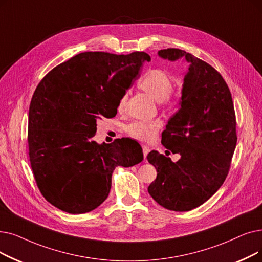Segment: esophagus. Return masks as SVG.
I'll use <instances>...</instances> for the list:
<instances>
[{
    "label": "esophagus",
    "mask_w": 262,
    "mask_h": 262,
    "mask_svg": "<svg viewBox=\"0 0 262 262\" xmlns=\"http://www.w3.org/2000/svg\"><path fill=\"white\" fill-rule=\"evenodd\" d=\"M142 152H143V157H144V159H145L147 153L150 152V147L146 146V145H143V146H142Z\"/></svg>",
    "instance_id": "obj_1"
}]
</instances>
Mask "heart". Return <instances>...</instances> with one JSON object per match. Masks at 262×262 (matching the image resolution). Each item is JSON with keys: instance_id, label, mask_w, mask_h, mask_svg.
Listing matches in <instances>:
<instances>
[{"instance_id": "b5f03b06", "label": "heart", "mask_w": 262, "mask_h": 262, "mask_svg": "<svg viewBox=\"0 0 262 262\" xmlns=\"http://www.w3.org/2000/svg\"><path fill=\"white\" fill-rule=\"evenodd\" d=\"M138 86L149 94L154 100L159 101L165 108L176 107L181 98V91L172 86V79L170 75L159 68H152L147 71L140 79ZM127 94H123L118 103V110L122 111L126 104ZM162 121L155 120L151 122L135 121L126 126V133L130 137L139 141L150 143L153 142L159 129L162 128Z\"/></svg>"}]
</instances>
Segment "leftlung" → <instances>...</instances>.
<instances>
[{"label": "left lung", "instance_id": "1", "mask_svg": "<svg viewBox=\"0 0 262 262\" xmlns=\"http://www.w3.org/2000/svg\"><path fill=\"white\" fill-rule=\"evenodd\" d=\"M158 54L171 61L185 56L190 66L181 107L162 134L163 145L181 158L173 163L157 151L147 154L157 171L147 190L159 206L185 212L210 199L228 176L237 140L235 112L228 85L209 63L176 48Z\"/></svg>", "mask_w": 262, "mask_h": 262}]
</instances>
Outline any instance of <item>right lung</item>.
<instances>
[{"mask_svg":"<svg viewBox=\"0 0 262 262\" xmlns=\"http://www.w3.org/2000/svg\"><path fill=\"white\" fill-rule=\"evenodd\" d=\"M145 52L79 53L45 76L33 94L28 125L29 156L36 185L52 206L71 214L92 211L111 188L116 167H132L143 159L137 142L93 140L96 122L113 118Z\"/></svg>","mask_w":262,"mask_h":262,"instance_id":"obj_1","label":"right lung"}]
</instances>
